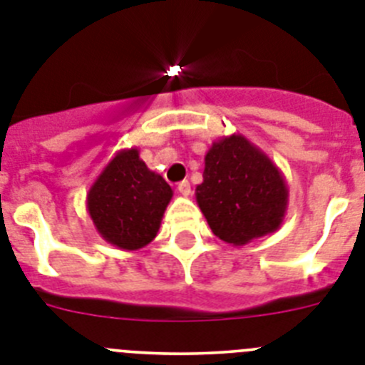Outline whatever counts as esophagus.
<instances>
[{"label": "esophagus", "instance_id": "obj_1", "mask_svg": "<svg viewBox=\"0 0 365 365\" xmlns=\"http://www.w3.org/2000/svg\"><path fill=\"white\" fill-rule=\"evenodd\" d=\"M177 190H179L180 195H185V197H188L190 193H192V186H190L188 180H180L179 185H177Z\"/></svg>", "mask_w": 365, "mask_h": 365}]
</instances>
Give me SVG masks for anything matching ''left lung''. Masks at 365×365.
Instances as JSON below:
<instances>
[{"instance_id": "left-lung-1", "label": "left lung", "mask_w": 365, "mask_h": 365, "mask_svg": "<svg viewBox=\"0 0 365 365\" xmlns=\"http://www.w3.org/2000/svg\"><path fill=\"white\" fill-rule=\"evenodd\" d=\"M195 199L219 240L243 247L282 227L289 186L265 151L234 133L206 151Z\"/></svg>"}]
</instances>
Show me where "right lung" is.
Returning <instances> with one entry per match:
<instances>
[{
  "mask_svg": "<svg viewBox=\"0 0 365 365\" xmlns=\"http://www.w3.org/2000/svg\"><path fill=\"white\" fill-rule=\"evenodd\" d=\"M172 186L146 166L137 148L115 153L87 192V212L102 240L138 250L155 240Z\"/></svg>",
  "mask_w": 365,
  "mask_h": 365,
  "instance_id": "add662e5",
  "label": "right lung"
}]
</instances>
